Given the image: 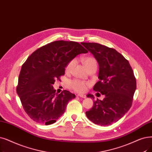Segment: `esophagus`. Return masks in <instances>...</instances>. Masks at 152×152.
Wrapping results in <instances>:
<instances>
[{
  "instance_id": "34e87169",
  "label": "esophagus",
  "mask_w": 152,
  "mask_h": 152,
  "mask_svg": "<svg viewBox=\"0 0 152 152\" xmlns=\"http://www.w3.org/2000/svg\"><path fill=\"white\" fill-rule=\"evenodd\" d=\"M77 96L78 97H82V98H86V95H84V94H78Z\"/></svg>"
}]
</instances>
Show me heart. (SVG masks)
Masks as SVG:
<instances>
[{
	"label": "heart",
	"mask_w": 152,
	"mask_h": 152,
	"mask_svg": "<svg viewBox=\"0 0 152 152\" xmlns=\"http://www.w3.org/2000/svg\"><path fill=\"white\" fill-rule=\"evenodd\" d=\"M83 63L84 64L85 66L87 68L88 70L97 66V62L96 59L93 57L88 56L86 57L83 60ZM76 63L75 59H72L66 65L65 68V71L69 73L72 70L74 66ZM89 86V83L88 82H85L83 81L78 80H73L69 82V86L71 89L78 92H84L87 90L88 87Z\"/></svg>",
	"instance_id": "1"
}]
</instances>
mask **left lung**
<instances>
[{"instance_id":"obj_1","label":"left lung","mask_w":152,"mask_h":152,"mask_svg":"<svg viewBox=\"0 0 152 152\" xmlns=\"http://www.w3.org/2000/svg\"><path fill=\"white\" fill-rule=\"evenodd\" d=\"M81 44L94 55L99 66V81L93 89L105 96L102 101H95L86 115L95 124L111 125L126 114L132 104L136 89L133 69L128 60L114 48L97 43ZM87 97L94 99L89 94Z\"/></svg>"}]
</instances>
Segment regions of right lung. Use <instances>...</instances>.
<instances>
[{"instance_id":"right-lung-1","label":"right lung","mask_w":152,"mask_h":152,"mask_svg":"<svg viewBox=\"0 0 152 152\" xmlns=\"http://www.w3.org/2000/svg\"><path fill=\"white\" fill-rule=\"evenodd\" d=\"M88 51L76 42L55 41L35 51L23 64L17 92L25 113L37 123L50 125L64 113L75 94L64 90L56 94L53 84L64 75L67 64Z\"/></svg>"}]
</instances>
